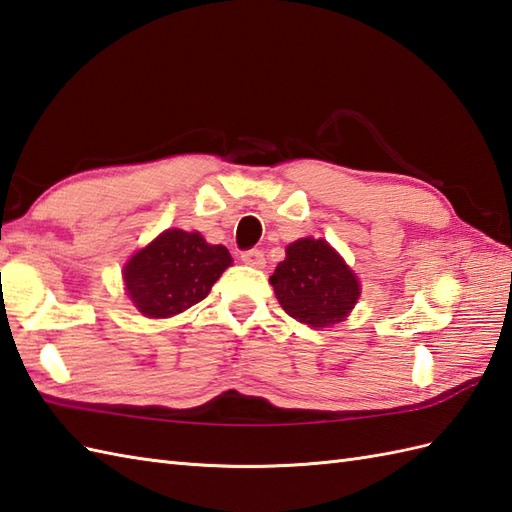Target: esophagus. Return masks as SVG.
Listing matches in <instances>:
<instances>
[{"label": "esophagus", "instance_id": "34e87169", "mask_svg": "<svg viewBox=\"0 0 512 512\" xmlns=\"http://www.w3.org/2000/svg\"><path fill=\"white\" fill-rule=\"evenodd\" d=\"M242 261L248 266H253V268H264L266 257H264V253L257 251V248H251V251L242 253Z\"/></svg>", "mask_w": 512, "mask_h": 512}]
</instances>
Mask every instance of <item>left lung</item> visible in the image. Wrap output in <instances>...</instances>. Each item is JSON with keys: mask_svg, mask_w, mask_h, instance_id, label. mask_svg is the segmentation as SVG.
<instances>
[{"mask_svg": "<svg viewBox=\"0 0 512 512\" xmlns=\"http://www.w3.org/2000/svg\"><path fill=\"white\" fill-rule=\"evenodd\" d=\"M281 307L310 327H329L349 316L360 299V281L325 240L303 237L285 248L272 272Z\"/></svg>", "mask_w": 512, "mask_h": 512, "instance_id": "left-lung-1", "label": "left lung"}]
</instances>
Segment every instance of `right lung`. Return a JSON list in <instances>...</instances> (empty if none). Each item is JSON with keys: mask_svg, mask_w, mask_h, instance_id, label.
Returning <instances> with one entry per match:
<instances>
[{"mask_svg": "<svg viewBox=\"0 0 512 512\" xmlns=\"http://www.w3.org/2000/svg\"><path fill=\"white\" fill-rule=\"evenodd\" d=\"M233 264L222 244L196 231L168 229L124 266L128 299L148 318H170L200 303Z\"/></svg>", "mask_w": 512, "mask_h": 512, "instance_id": "right-lung-1", "label": "right lung"}]
</instances>
